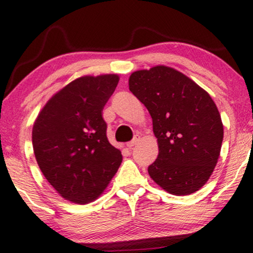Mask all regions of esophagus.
<instances>
[{
    "label": "esophagus",
    "instance_id": "esophagus-1",
    "mask_svg": "<svg viewBox=\"0 0 253 253\" xmlns=\"http://www.w3.org/2000/svg\"><path fill=\"white\" fill-rule=\"evenodd\" d=\"M139 141H140V136L136 135L132 141H129V142H127V147H128L129 149H130V148H133L134 146H135V144H136L137 142H139Z\"/></svg>",
    "mask_w": 253,
    "mask_h": 253
}]
</instances>
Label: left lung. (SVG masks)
Segmentation results:
<instances>
[{"mask_svg": "<svg viewBox=\"0 0 253 253\" xmlns=\"http://www.w3.org/2000/svg\"><path fill=\"white\" fill-rule=\"evenodd\" d=\"M129 90L147 107L158 156L148 168L155 183L174 195L200 190L220 156L223 125L214 100L183 73L167 66L137 70Z\"/></svg>", "mask_w": 253, "mask_h": 253, "instance_id": "8db88e82", "label": "left lung"}]
</instances>
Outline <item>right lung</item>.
I'll list each match as a JSON object with an SVG mask.
<instances>
[{"instance_id": "add662e5", "label": "right lung", "mask_w": 253, "mask_h": 253, "mask_svg": "<svg viewBox=\"0 0 253 253\" xmlns=\"http://www.w3.org/2000/svg\"><path fill=\"white\" fill-rule=\"evenodd\" d=\"M118 82L116 74L80 77L56 92L37 117L32 129L37 163L63 199L91 203L119 169L121 151L107 140L102 117Z\"/></svg>"}]
</instances>
